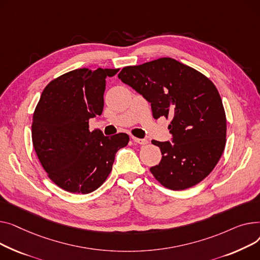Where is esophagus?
<instances>
[{
    "label": "esophagus",
    "instance_id": "34e87169",
    "mask_svg": "<svg viewBox=\"0 0 260 260\" xmlns=\"http://www.w3.org/2000/svg\"><path fill=\"white\" fill-rule=\"evenodd\" d=\"M132 140L134 143L139 144V145H147L148 144V141L147 140H142V139H137V137H134L132 136Z\"/></svg>",
    "mask_w": 260,
    "mask_h": 260
}]
</instances>
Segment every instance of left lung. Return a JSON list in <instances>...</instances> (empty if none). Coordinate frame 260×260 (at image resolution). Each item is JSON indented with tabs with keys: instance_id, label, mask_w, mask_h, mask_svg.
<instances>
[{
	"instance_id": "left-lung-1",
	"label": "left lung",
	"mask_w": 260,
	"mask_h": 260,
	"mask_svg": "<svg viewBox=\"0 0 260 260\" xmlns=\"http://www.w3.org/2000/svg\"><path fill=\"white\" fill-rule=\"evenodd\" d=\"M118 79L151 103L155 119L171 118L174 144L152 141L161 160L150 171L164 187L185 190L214 169L225 147L226 118L221 98L202 72L171 57L121 69Z\"/></svg>"
}]
</instances>
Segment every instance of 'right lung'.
I'll list each match as a JSON object with an SVG mask.
<instances>
[{
  "label": "right lung",
  "mask_w": 260,
  "mask_h": 260,
  "mask_svg": "<svg viewBox=\"0 0 260 260\" xmlns=\"http://www.w3.org/2000/svg\"><path fill=\"white\" fill-rule=\"evenodd\" d=\"M119 69L81 68L45 87L32 116L31 136L38 158L54 184L70 193L88 194L109 176L116 151L129 135L110 137L89 131V119L101 115L107 76Z\"/></svg>",
  "instance_id": "obj_1"
}]
</instances>
